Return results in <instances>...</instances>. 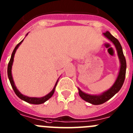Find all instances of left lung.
I'll return each mask as SVG.
<instances>
[{
    "label": "left lung",
    "instance_id": "left-lung-1",
    "mask_svg": "<svg viewBox=\"0 0 133 133\" xmlns=\"http://www.w3.org/2000/svg\"><path fill=\"white\" fill-rule=\"evenodd\" d=\"M103 35L106 38H107L108 40H110L115 46L116 50H117L119 59L120 69L119 71L118 76H117L114 85L108 90L104 92L100 95H89V94L83 92L79 88H78L79 95L81 96V98L83 100H85L86 102L90 103L93 105H100V104L106 102V101L111 98L116 93L118 92L120 89H121V88L122 87L124 81H125V74H126V59H125V56H124L122 47H121L120 43L117 38H115L112 35H111V33L109 31H106V33H104Z\"/></svg>",
    "mask_w": 133,
    "mask_h": 133
}]
</instances>
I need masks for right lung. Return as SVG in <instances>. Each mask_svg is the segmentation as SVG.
<instances>
[{
	"label": "right lung",
	"instance_id": "1",
	"mask_svg": "<svg viewBox=\"0 0 133 133\" xmlns=\"http://www.w3.org/2000/svg\"><path fill=\"white\" fill-rule=\"evenodd\" d=\"M28 35L27 33L26 35V36ZM24 39V38H23ZM23 39L19 43L16 45V46L15 47L14 50H13V52H12V56H11V58L10 59V62L8 63V79H9L10 82V84L12 85V87L14 91L16 93V95L18 96L20 99H22V100L23 101L26 102L27 103H29V104H43V103L45 102L46 101L48 100L49 98L52 97V96L54 94V91H55V89H56V87L57 83H58V81L59 80V78L57 80L56 83L55 85H54V88L52 90L51 92H50L48 93V95H46V96H43V97H41V98H37V97H29V96H25V95H22V93L18 90V89L16 88V85H15L14 83V81L13 80V77H12V65H13V62H14V55H15V53L16 52V50L18 49V47L22 43V42L23 41Z\"/></svg>",
	"mask_w": 133,
	"mask_h": 133
}]
</instances>
